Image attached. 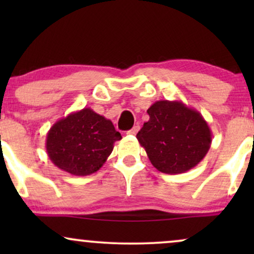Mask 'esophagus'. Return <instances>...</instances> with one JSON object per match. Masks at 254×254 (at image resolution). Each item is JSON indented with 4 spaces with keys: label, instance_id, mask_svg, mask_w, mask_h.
Segmentation results:
<instances>
[{
    "label": "esophagus",
    "instance_id": "obj_1",
    "mask_svg": "<svg viewBox=\"0 0 254 254\" xmlns=\"http://www.w3.org/2000/svg\"><path fill=\"white\" fill-rule=\"evenodd\" d=\"M138 130H139V125H135V127H133L132 129L127 131V133H129V135H136V133L138 132Z\"/></svg>",
    "mask_w": 254,
    "mask_h": 254
}]
</instances>
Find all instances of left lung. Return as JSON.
<instances>
[{
	"label": "left lung",
	"mask_w": 254,
	"mask_h": 254,
	"mask_svg": "<svg viewBox=\"0 0 254 254\" xmlns=\"http://www.w3.org/2000/svg\"><path fill=\"white\" fill-rule=\"evenodd\" d=\"M147 112L149 121L136 137L157 171L179 174L202 161L210 149L211 131L198 111L182 101L159 100Z\"/></svg>",
	"instance_id": "1"
}]
</instances>
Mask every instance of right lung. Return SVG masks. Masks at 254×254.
I'll use <instances>...</instances> for the list:
<instances>
[{
  "label": "right lung",
  "instance_id": "right-lung-1",
  "mask_svg": "<svg viewBox=\"0 0 254 254\" xmlns=\"http://www.w3.org/2000/svg\"><path fill=\"white\" fill-rule=\"evenodd\" d=\"M121 138L110 119L82 109L52 125L46 136V153L60 170L89 176L101 168Z\"/></svg>",
  "mask_w": 254,
  "mask_h": 254
}]
</instances>
